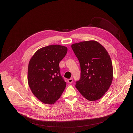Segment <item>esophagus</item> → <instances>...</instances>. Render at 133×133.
Instances as JSON below:
<instances>
[{"label":"esophagus","instance_id":"1","mask_svg":"<svg viewBox=\"0 0 133 133\" xmlns=\"http://www.w3.org/2000/svg\"><path fill=\"white\" fill-rule=\"evenodd\" d=\"M72 81H73V79L72 78H70V79H68L67 80L68 83H72Z\"/></svg>","mask_w":133,"mask_h":133}]
</instances>
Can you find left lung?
<instances>
[{
  "instance_id": "left-lung-1",
  "label": "left lung",
  "mask_w": 133,
  "mask_h": 133,
  "mask_svg": "<svg viewBox=\"0 0 133 133\" xmlns=\"http://www.w3.org/2000/svg\"><path fill=\"white\" fill-rule=\"evenodd\" d=\"M71 48L81 68L76 88L88 100L94 101L101 99L113 80V66L108 52L96 41L75 43Z\"/></svg>"
}]
</instances>
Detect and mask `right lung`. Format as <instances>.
I'll return each instance as SVG.
<instances>
[{"instance_id": "obj_1", "label": "right lung", "mask_w": 133, "mask_h": 133, "mask_svg": "<svg viewBox=\"0 0 133 133\" xmlns=\"http://www.w3.org/2000/svg\"><path fill=\"white\" fill-rule=\"evenodd\" d=\"M67 48L51 45L38 50L28 66V81L33 94L42 102L55 103L64 91L66 83L60 74L59 64Z\"/></svg>"}]
</instances>
